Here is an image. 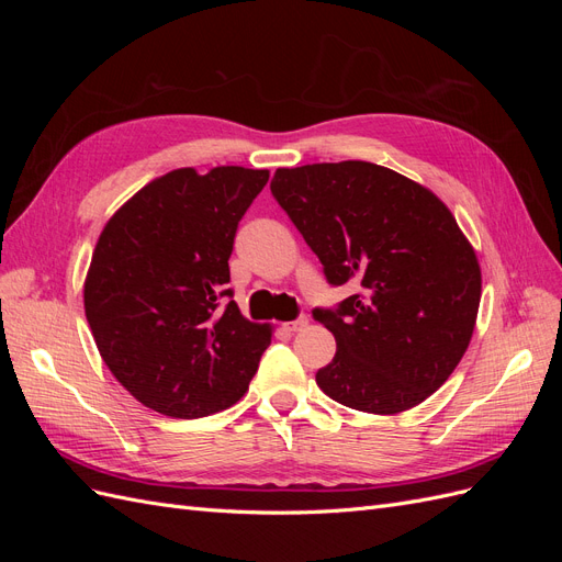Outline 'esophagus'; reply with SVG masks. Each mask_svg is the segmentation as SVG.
Listing matches in <instances>:
<instances>
[{"mask_svg": "<svg viewBox=\"0 0 562 562\" xmlns=\"http://www.w3.org/2000/svg\"><path fill=\"white\" fill-rule=\"evenodd\" d=\"M310 323V318L307 316H300L297 321H291V323H283V328L288 330V333H297V330H302L304 326H307Z\"/></svg>", "mask_w": 562, "mask_h": 562, "instance_id": "obj_1", "label": "esophagus"}]
</instances>
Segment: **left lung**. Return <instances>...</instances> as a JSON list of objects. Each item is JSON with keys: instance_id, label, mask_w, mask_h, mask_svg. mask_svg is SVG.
Masks as SVG:
<instances>
[{"instance_id": "8db88e82", "label": "left lung", "mask_w": 562, "mask_h": 562, "mask_svg": "<svg viewBox=\"0 0 562 562\" xmlns=\"http://www.w3.org/2000/svg\"><path fill=\"white\" fill-rule=\"evenodd\" d=\"M271 194L328 283L361 285L314 310L337 342L316 372L323 394L372 415L427 401L462 361L481 304V265L450 209L370 161L279 168Z\"/></svg>"}]
</instances>
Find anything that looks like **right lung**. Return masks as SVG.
<instances>
[{"label":"right lung","mask_w":562,"mask_h":562,"mask_svg":"<svg viewBox=\"0 0 562 562\" xmlns=\"http://www.w3.org/2000/svg\"><path fill=\"white\" fill-rule=\"evenodd\" d=\"M269 171L176 168L135 192L100 232L83 310L105 366L133 398L196 419L239 401L271 342L232 297L239 220Z\"/></svg>","instance_id":"add662e5"}]
</instances>
